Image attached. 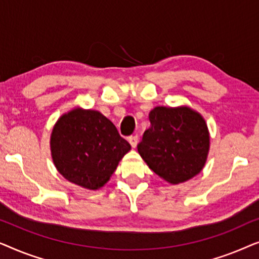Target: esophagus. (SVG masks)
<instances>
[{"instance_id": "esophagus-1", "label": "esophagus", "mask_w": 259, "mask_h": 259, "mask_svg": "<svg viewBox=\"0 0 259 259\" xmlns=\"http://www.w3.org/2000/svg\"><path fill=\"white\" fill-rule=\"evenodd\" d=\"M128 141H130L131 146H132L133 148H136L138 143H139V138H138V136H132L128 138Z\"/></svg>"}]
</instances>
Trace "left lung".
<instances>
[{"label": "left lung", "instance_id": "left-lung-1", "mask_svg": "<svg viewBox=\"0 0 259 259\" xmlns=\"http://www.w3.org/2000/svg\"><path fill=\"white\" fill-rule=\"evenodd\" d=\"M138 152L148 167L169 184L192 179L204 168L210 133L203 115L189 106H157L148 114Z\"/></svg>", "mask_w": 259, "mask_h": 259}]
</instances>
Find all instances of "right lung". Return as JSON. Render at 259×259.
Returning a JSON list of instances; mask_svg holds the SVG:
<instances>
[{"label": "right lung", "instance_id": "obj_1", "mask_svg": "<svg viewBox=\"0 0 259 259\" xmlns=\"http://www.w3.org/2000/svg\"><path fill=\"white\" fill-rule=\"evenodd\" d=\"M130 151L111 120L95 109L73 108L60 116L51 134L52 159L60 175L91 191L111 179Z\"/></svg>", "mask_w": 259, "mask_h": 259}]
</instances>
